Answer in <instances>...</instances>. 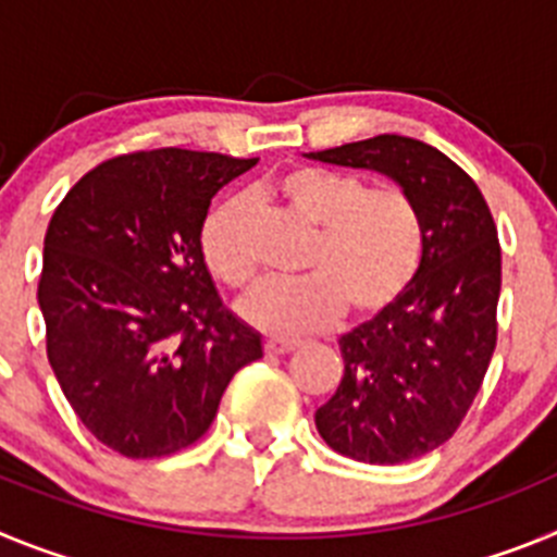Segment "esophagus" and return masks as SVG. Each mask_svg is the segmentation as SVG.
Segmentation results:
<instances>
[{"label":"esophagus","mask_w":557,"mask_h":557,"mask_svg":"<svg viewBox=\"0 0 557 557\" xmlns=\"http://www.w3.org/2000/svg\"><path fill=\"white\" fill-rule=\"evenodd\" d=\"M298 348V343L295 339H268L264 343V351L270 354V357H278V354H289Z\"/></svg>","instance_id":"34e87169"}]
</instances>
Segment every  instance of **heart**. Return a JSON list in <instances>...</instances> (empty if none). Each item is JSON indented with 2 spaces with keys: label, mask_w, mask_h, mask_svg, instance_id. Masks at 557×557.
Wrapping results in <instances>:
<instances>
[{
  "label": "heart",
  "mask_w": 557,
  "mask_h": 557,
  "mask_svg": "<svg viewBox=\"0 0 557 557\" xmlns=\"http://www.w3.org/2000/svg\"><path fill=\"white\" fill-rule=\"evenodd\" d=\"M273 195L314 228V243L298 282H268L239 304L243 321L259 332L298 337L321 332L343 309L373 318L407 293L424 259V220L398 186H373L351 172L295 166L273 184ZM200 253L225 287L256 278L253 206L231 195L209 211Z\"/></svg>",
  "instance_id": "heart-1"
}]
</instances>
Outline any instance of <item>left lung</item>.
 Masks as SVG:
<instances>
[{"label": "left lung", "instance_id": "1", "mask_svg": "<svg viewBox=\"0 0 557 557\" xmlns=\"http://www.w3.org/2000/svg\"><path fill=\"white\" fill-rule=\"evenodd\" d=\"M382 172L416 200L424 259L393 307L339 337L346 371L314 426L339 455L373 466L446 444L480 393L496 348L502 250L474 181L435 147L385 133L307 152Z\"/></svg>", "mask_w": 557, "mask_h": 557}]
</instances>
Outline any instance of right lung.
<instances>
[{
  "label": "right lung",
  "mask_w": 557,
  "mask_h": 557,
  "mask_svg": "<svg viewBox=\"0 0 557 557\" xmlns=\"http://www.w3.org/2000/svg\"><path fill=\"white\" fill-rule=\"evenodd\" d=\"M256 159L141 150L86 172L49 220L38 307L47 357L86 430L133 460L211 426L262 334L223 307L200 253L211 198Z\"/></svg>",
  "instance_id": "add662e5"
}]
</instances>
